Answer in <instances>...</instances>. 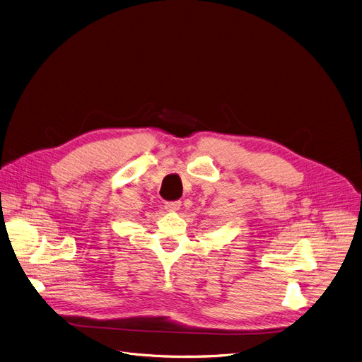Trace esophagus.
I'll return each mask as SVG.
<instances>
[{
    "label": "esophagus",
    "mask_w": 362,
    "mask_h": 362,
    "mask_svg": "<svg viewBox=\"0 0 362 362\" xmlns=\"http://www.w3.org/2000/svg\"><path fill=\"white\" fill-rule=\"evenodd\" d=\"M181 207V202L180 200H174V202H166L165 203V209L169 211H177Z\"/></svg>",
    "instance_id": "1"
}]
</instances>
